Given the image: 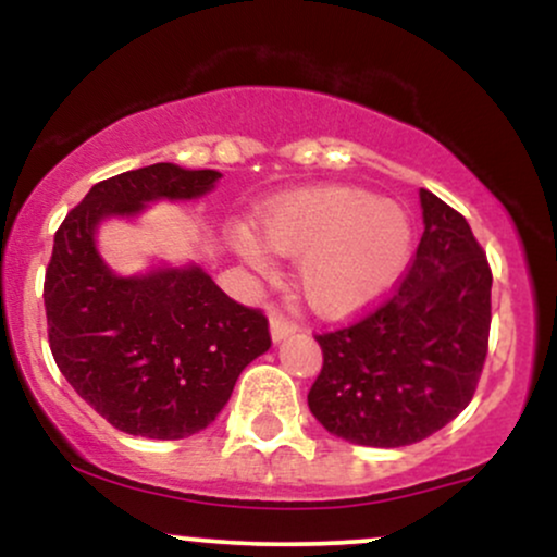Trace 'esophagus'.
Segmentation results:
<instances>
[{
  "instance_id": "esophagus-1",
  "label": "esophagus",
  "mask_w": 557,
  "mask_h": 557,
  "mask_svg": "<svg viewBox=\"0 0 557 557\" xmlns=\"http://www.w3.org/2000/svg\"><path fill=\"white\" fill-rule=\"evenodd\" d=\"M270 332H272V341L280 343V341H285L287 335H293V332H296V324H293L290 319H285L283 314H272L270 317Z\"/></svg>"
}]
</instances>
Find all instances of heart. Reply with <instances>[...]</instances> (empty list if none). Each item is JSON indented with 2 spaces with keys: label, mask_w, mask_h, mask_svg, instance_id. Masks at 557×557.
<instances>
[{
  "label": "heart",
  "mask_w": 557,
  "mask_h": 557,
  "mask_svg": "<svg viewBox=\"0 0 557 557\" xmlns=\"http://www.w3.org/2000/svg\"><path fill=\"white\" fill-rule=\"evenodd\" d=\"M257 233L233 235L235 253L270 270V251L298 257L296 283L322 317L372 309L398 283L413 248V227L398 203L359 188H306L277 196L257 214Z\"/></svg>",
  "instance_id": "obj_1"
}]
</instances>
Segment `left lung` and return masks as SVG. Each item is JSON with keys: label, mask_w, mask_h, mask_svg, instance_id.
I'll list each match as a JSON object with an SVG mask.
<instances>
[{"label": "left lung", "mask_w": 557, "mask_h": 557, "mask_svg": "<svg viewBox=\"0 0 557 557\" xmlns=\"http://www.w3.org/2000/svg\"><path fill=\"white\" fill-rule=\"evenodd\" d=\"M424 235L395 296L350 327L317 335L309 389L319 424L354 445L403 447L469 406L490 341L492 272L469 222L419 190Z\"/></svg>", "instance_id": "8db88e82"}]
</instances>
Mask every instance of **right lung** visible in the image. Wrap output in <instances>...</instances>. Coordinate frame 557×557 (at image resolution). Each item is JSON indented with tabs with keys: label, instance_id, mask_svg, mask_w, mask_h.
I'll return each instance as SVG.
<instances>
[{
	"label": "right lung",
	"instance_id": "right-lung-1",
	"mask_svg": "<svg viewBox=\"0 0 557 557\" xmlns=\"http://www.w3.org/2000/svg\"><path fill=\"white\" fill-rule=\"evenodd\" d=\"M220 177L172 162L123 172L96 183L54 235L44 280L52 356L120 432L183 440L207 430L243 369L272 345L267 317L235 304L194 261L117 274L96 246L104 220L201 198Z\"/></svg>",
	"mask_w": 557,
	"mask_h": 557
}]
</instances>
